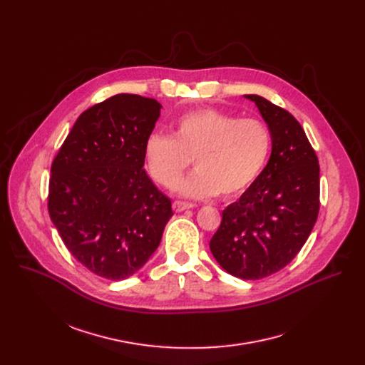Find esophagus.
Returning a JSON list of instances; mask_svg holds the SVG:
<instances>
[{"label":"esophagus","instance_id":"esophagus-1","mask_svg":"<svg viewBox=\"0 0 365 365\" xmlns=\"http://www.w3.org/2000/svg\"><path fill=\"white\" fill-rule=\"evenodd\" d=\"M195 205L193 203H189V202H182V200H175L173 202V210L176 212H183L186 210H190V207H193Z\"/></svg>","mask_w":365,"mask_h":365}]
</instances>
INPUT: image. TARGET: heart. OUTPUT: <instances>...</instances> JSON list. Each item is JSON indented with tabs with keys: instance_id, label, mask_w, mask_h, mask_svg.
Listing matches in <instances>:
<instances>
[{
	"instance_id": "obj_1",
	"label": "heart",
	"mask_w": 365,
	"mask_h": 365,
	"mask_svg": "<svg viewBox=\"0 0 365 365\" xmlns=\"http://www.w3.org/2000/svg\"><path fill=\"white\" fill-rule=\"evenodd\" d=\"M270 148L272 134L263 121L203 108L180 115L172 135L151 134L144 163L155 183L175 189L193 160L196 170L179 186L183 196L235 197L262 173Z\"/></svg>"
}]
</instances>
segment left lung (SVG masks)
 Listing matches in <instances>:
<instances>
[{
    "label": "left lung",
    "instance_id": "obj_1",
    "mask_svg": "<svg viewBox=\"0 0 365 365\" xmlns=\"http://www.w3.org/2000/svg\"><path fill=\"white\" fill-rule=\"evenodd\" d=\"M252 101L272 134L267 166L222 211L210 248L220 266L244 280L277 273L297 255L319 214V163L302 125L258 95Z\"/></svg>",
    "mask_w": 365,
    "mask_h": 365
}]
</instances>
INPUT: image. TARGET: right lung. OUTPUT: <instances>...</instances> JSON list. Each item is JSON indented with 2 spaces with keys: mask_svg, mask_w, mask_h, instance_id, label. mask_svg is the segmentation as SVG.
Listing matches in <instances>:
<instances>
[{
  "mask_svg": "<svg viewBox=\"0 0 365 365\" xmlns=\"http://www.w3.org/2000/svg\"><path fill=\"white\" fill-rule=\"evenodd\" d=\"M160 103L118 93L79 115L51 165L48 214L71 254L108 280L137 273L158 250L172 202L147 176L144 147Z\"/></svg>",
  "mask_w": 365,
  "mask_h": 365,
  "instance_id": "add662e5",
  "label": "right lung"
}]
</instances>
